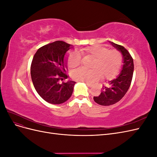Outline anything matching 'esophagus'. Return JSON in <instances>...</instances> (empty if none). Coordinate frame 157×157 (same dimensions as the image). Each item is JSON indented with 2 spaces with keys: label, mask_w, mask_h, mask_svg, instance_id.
<instances>
[{
  "label": "esophagus",
  "mask_w": 157,
  "mask_h": 157,
  "mask_svg": "<svg viewBox=\"0 0 157 157\" xmlns=\"http://www.w3.org/2000/svg\"><path fill=\"white\" fill-rule=\"evenodd\" d=\"M86 84L87 85L88 87H92V84H90V83H88V82H86Z\"/></svg>",
  "instance_id": "obj_1"
}]
</instances>
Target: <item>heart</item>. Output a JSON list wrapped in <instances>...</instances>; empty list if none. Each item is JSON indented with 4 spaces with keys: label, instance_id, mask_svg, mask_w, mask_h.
Listing matches in <instances>:
<instances>
[{
    "label": "heart",
    "instance_id": "b5f03b06",
    "mask_svg": "<svg viewBox=\"0 0 157 157\" xmlns=\"http://www.w3.org/2000/svg\"><path fill=\"white\" fill-rule=\"evenodd\" d=\"M84 57H90L93 61L90 68H79L71 73L72 78L77 81L92 82L101 76L102 78H111L119 72L123 63L121 52L117 50H110L101 44H94L80 49ZM82 62V57L77 52H70L66 57V63L70 69L78 67Z\"/></svg>",
    "mask_w": 157,
    "mask_h": 157
}]
</instances>
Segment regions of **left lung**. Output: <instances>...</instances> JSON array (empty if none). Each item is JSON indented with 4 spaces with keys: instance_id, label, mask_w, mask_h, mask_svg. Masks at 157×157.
<instances>
[{
    "instance_id": "obj_1",
    "label": "left lung",
    "mask_w": 157,
    "mask_h": 157,
    "mask_svg": "<svg viewBox=\"0 0 157 157\" xmlns=\"http://www.w3.org/2000/svg\"><path fill=\"white\" fill-rule=\"evenodd\" d=\"M111 44L121 52L123 56L122 69L118 77L103 86L102 92L98 96H94L96 103L100 105L109 106L119 101L128 92L132 82L134 73V61L130 54L124 46L111 42Z\"/></svg>"
}]
</instances>
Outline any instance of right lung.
Listing matches in <instances>:
<instances>
[{"label": "right lung", "mask_w": 157, "mask_h": 157, "mask_svg": "<svg viewBox=\"0 0 157 157\" xmlns=\"http://www.w3.org/2000/svg\"><path fill=\"white\" fill-rule=\"evenodd\" d=\"M70 44L62 40L46 44L36 51L31 65V79L39 96L48 103L61 104L70 98L75 82L67 78L64 56Z\"/></svg>", "instance_id": "right-lung-1"}]
</instances>
